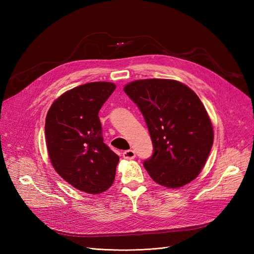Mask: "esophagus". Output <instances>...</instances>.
Instances as JSON below:
<instances>
[{
    "label": "esophagus",
    "instance_id": "1",
    "mask_svg": "<svg viewBox=\"0 0 254 254\" xmlns=\"http://www.w3.org/2000/svg\"><path fill=\"white\" fill-rule=\"evenodd\" d=\"M123 157H124L126 160H132V159L135 158V152L131 149L126 150V151L123 152Z\"/></svg>",
    "mask_w": 254,
    "mask_h": 254
}]
</instances>
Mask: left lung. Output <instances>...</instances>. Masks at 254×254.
Segmentation results:
<instances>
[{
  "mask_svg": "<svg viewBox=\"0 0 254 254\" xmlns=\"http://www.w3.org/2000/svg\"><path fill=\"white\" fill-rule=\"evenodd\" d=\"M125 93L139 107L153 144L144 162L151 179L179 189L197 178L214 140L211 119L195 92L174 79H139Z\"/></svg>",
  "mask_w": 254,
  "mask_h": 254,
  "instance_id": "left-lung-1",
  "label": "left lung"
}]
</instances>
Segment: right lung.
<instances>
[{"label": "right lung", "instance_id": "right-lung-1", "mask_svg": "<svg viewBox=\"0 0 254 254\" xmlns=\"http://www.w3.org/2000/svg\"><path fill=\"white\" fill-rule=\"evenodd\" d=\"M107 81L88 82L55 99L45 119L51 163L75 189L101 194L114 181L119 156L103 142L99 109L115 90Z\"/></svg>", "mask_w": 254, "mask_h": 254}]
</instances>
